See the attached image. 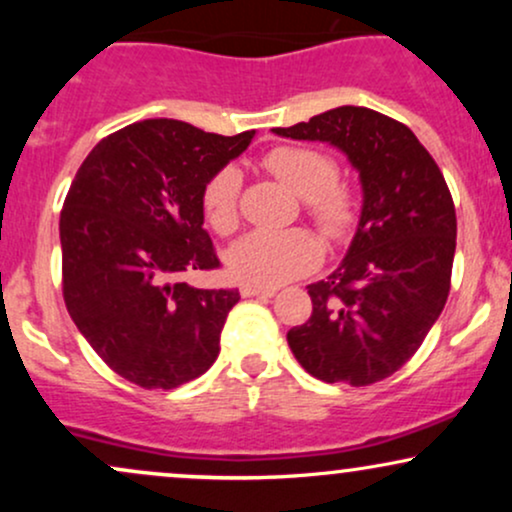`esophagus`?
I'll return each instance as SVG.
<instances>
[{
	"label": "esophagus",
	"mask_w": 512,
	"mask_h": 512,
	"mask_svg": "<svg viewBox=\"0 0 512 512\" xmlns=\"http://www.w3.org/2000/svg\"><path fill=\"white\" fill-rule=\"evenodd\" d=\"M274 293H276V289H272V286H255V284H243V286H240V296H243V298H252V296L272 298Z\"/></svg>",
	"instance_id": "esophagus-1"
}]
</instances>
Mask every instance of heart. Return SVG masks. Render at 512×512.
Masks as SVG:
<instances>
[{"instance_id":"1","label":"heart","mask_w":512,"mask_h":512,"mask_svg":"<svg viewBox=\"0 0 512 512\" xmlns=\"http://www.w3.org/2000/svg\"><path fill=\"white\" fill-rule=\"evenodd\" d=\"M264 170L303 199L308 219L330 240H344L358 221V197L349 182L337 178V163L310 146H274L262 158ZM240 173L233 166L216 170L202 187V211L221 236L238 226ZM322 250L313 233L252 231L228 250L233 276L245 284L279 286L317 267Z\"/></svg>"}]
</instances>
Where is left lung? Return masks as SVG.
<instances>
[{
	"instance_id": "obj_1",
	"label": "left lung",
	"mask_w": 512,
	"mask_h": 512,
	"mask_svg": "<svg viewBox=\"0 0 512 512\" xmlns=\"http://www.w3.org/2000/svg\"><path fill=\"white\" fill-rule=\"evenodd\" d=\"M274 132L342 149L363 187L349 252L308 286L313 315L286 334L293 356L325 383L385 380L448 301L457 236L448 182L407 125L370 108L342 105Z\"/></svg>"
}]
</instances>
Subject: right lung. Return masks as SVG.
<instances>
[{"label":"right lung","instance_id":"1","mask_svg":"<svg viewBox=\"0 0 512 512\" xmlns=\"http://www.w3.org/2000/svg\"><path fill=\"white\" fill-rule=\"evenodd\" d=\"M180 120L108 134L76 170L60 214L62 293L91 349L129 383L173 390L207 373L238 289H195L182 274L219 269L202 187L248 149Z\"/></svg>","mask_w":512,"mask_h":512}]
</instances>
